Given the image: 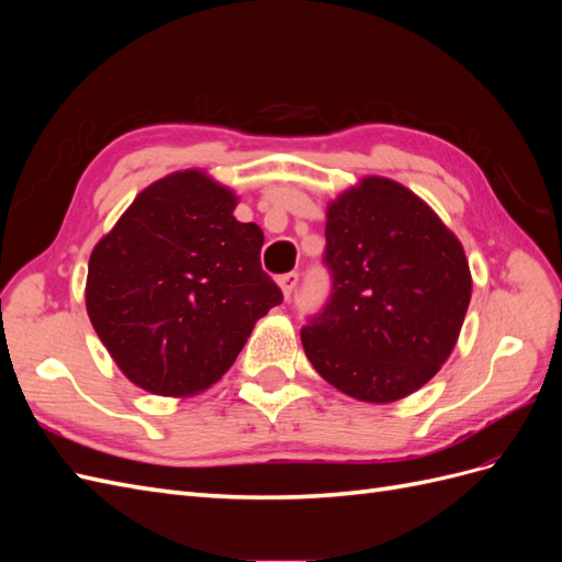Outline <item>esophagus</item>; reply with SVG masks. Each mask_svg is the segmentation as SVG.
Listing matches in <instances>:
<instances>
[{"label":"esophagus","mask_w":562,"mask_h":562,"mask_svg":"<svg viewBox=\"0 0 562 562\" xmlns=\"http://www.w3.org/2000/svg\"><path fill=\"white\" fill-rule=\"evenodd\" d=\"M297 274L295 271H291V274H283V277H279V285H281V291H283V297L288 300L293 295V291H295V285H297Z\"/></svg>","instance_id":"34e87169"}]
</instances>
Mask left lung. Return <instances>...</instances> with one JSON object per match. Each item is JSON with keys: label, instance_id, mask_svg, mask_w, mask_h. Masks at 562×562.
<instances>
[{"label": "left lung", "instance_id": "8db88e82", "mask_svg": "<svg viewBox=\"0 0 562 562\" xmlns=\"http://www.w3.org/2000/svg\"><path fill=\"white\" fill-rule=\"evenodd\" d=\"M330 300L300 337L318 375L366 403L415 394L457 345L471 302L462 241L405 184L366 176L326 209Z\"/></svg>", "mask_w": 562, "mask_h": 562}]
</instances>
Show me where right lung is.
<instances>
[{"mask_svg":"<svg viewBox=\"0 0 562 562\" xmlns=\"http://www.w3.org/2000/svg\"><path fill=\"white\" fill-rule=\"evenodd\" d=\"M239 196L201 168L147 184L89 258L87 312L124 375L149 394L187 398L236 361L255 323L283 295L260 265Z\"/></svg>","mask_w":562,"mask_h":562,"instance_id":"add662e5","label":"right lung"}]
</instances>
